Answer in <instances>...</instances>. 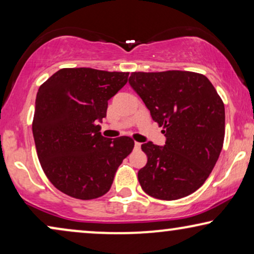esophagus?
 <instances>
[{"label":"esophagus","mask_w":254,"mask_h":254,"mask_svg":"<svg viewBox=\"0 0 254 254\" xmlns=\"http://www.w3.org/2000/svg\"><path fill=\"white\" fill-rule=\"evenodd\" d=\"M134 145H135V149H140V148H141V143H140V142H135Z\"/></svg>","instance_id":"1"}]
</instances>
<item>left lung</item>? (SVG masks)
I'll use <instances>...</instances> for the list:
<instances>
[{"label":"left lung","instance_id":"left-lung-1","mask_svg":"<svg viewBox=\"0 0 254 254\" xmlns=\"http://www.w3.org/2000/svg\"><path fill=\"white\" fill-rule=\"evenodd\" d=\"M129 84L163 130L164 147L141 145L148 162L137 173L142 190L177 200L200 189L224 141V104L204 75L192 71L131 72Z\"/></svg>","mask_w":254,"mask_h":254}]
</instances>
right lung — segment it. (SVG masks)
<instances>
[{
  "label": "right lung",
  "instance_id": "1",
  "mask_svg": "<svg viewBox=\"0 0 254 254\" xmlns=\"http://www.w3.org/2000/svg\"><path fill=\"white\" fill-rule=\"evenodd\" d=\"M129 72L64 68L38 90L32 131L45 175L62 193L81 200L104 195L130 154L128 136L107 138L99 123Z\"/></svg>",
  "mask_w": 254,
  "mask_h": 254
}]
</instances>
